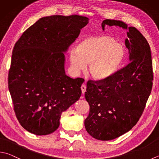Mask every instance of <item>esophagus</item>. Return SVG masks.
I'll return each mask as SVG.
<instances>
[{
    "instance_id": "obj_1",
    "label": "esophagus",
    "mask_w": 159,
    "mask_h": 159,
    "mask_svg": "<svg viewBox=\"0 0 159 159\" xmlns=\"http://www.w3.org/2000/svg\"><path fill=\"white\" fill-rule=\"evenodd\" d=\"M81 89H82V94L84 95L85 93V91H86V86L85 84H83L82 85V86H81Z\"/></svg>"
}]
</instances>
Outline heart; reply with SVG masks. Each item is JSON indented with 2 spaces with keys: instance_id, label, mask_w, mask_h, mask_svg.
<instances>
[{
  "instance_id": "obj_1",
  "label": "heart",
  "mask_w": 159,
  "mask_h": 159,
  "mask_svg": "<svg viewBox=\"0 0 159 159\" xmlns=\"http://www.w3.org/2000/svg\"><path fill=\"white\" fill-rule=\"evenodd\" d=\"M125 51L121 44L106 35H95L80 39L75 49L69 53L70 68L78 73L86 68L93 78L104 80L113 76L120 68Z\"/></svg>"
}]
</instances>
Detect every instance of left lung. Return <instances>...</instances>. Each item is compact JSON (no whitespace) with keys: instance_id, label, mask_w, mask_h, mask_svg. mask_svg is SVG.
I'll return each mask as SVG.
<instances>
[{"instance_id":"8db88e82","label":"left lung","mask_w":159,"mask_h":159,"mask_svg":"<svg viewBox=\"0 0 159 159\" xmlns=\"http://www.w3.org/2000/svg\"><path fill=\"white\" fill-rule=\"evenodd\" d=\"M105 25L127 30L125 46L130 63L109 78L87 82L85 98L90 111L84 125L90 135L100 140L115 139L135 126L153 84L151 50L144 36L120 20H104L103 31Z\"/></svg>"}]
</instances>
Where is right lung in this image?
I'll list each match as a JSON object with an SVG mask.
<instances>
[{
    "mask_svg": "<svg viewBox=\"0 0 159 159\" xmlns=\"http://www.w3.org/2000/svg\"><path fill=\"white\" fill-rule=\"evenodd\" d=\"M89 20L79 15L42 17L15 43L8 88L18 120L29 132H54L61 113L80 99L84 80L66 75L64 53Z\"/></svg>",
    "mask_w": 159,
    "mask_h": 159,
    "instance_id": "1",
    "label": "right lung"
}]
</instances>
